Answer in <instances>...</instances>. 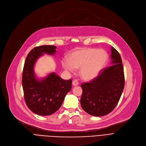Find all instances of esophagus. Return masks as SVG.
Here are the masks:
<instances>
[{
	"label": "esophagus",
	"mask_w": 146,
	"mask_h": 146,
	"mask_svg": "<svg viewBox=\"0 0 146 146\" xmlns=\"http://www.w3.org/2000/svg\"><path fill=\"white\" fill-rule=\"evenodd\" d=\"M72 84L74 86H76L79 85V82L77 80H73Z\"/></svg>",
	"instance_id": "obj_1"
}]
</instances>
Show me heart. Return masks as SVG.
<instances>
[{
  "mask_svg": "<svg viewBox=\"0 0 146 146\" xmlns=\"http://www.w3.org/2000/svg\"><path fill=\"white\" fill-rule=\"evenodd\" d=\"M108 60L107 52L95 48H83L73 52L68 60L63 58L61 64L67 72L80 68V77L85 80L95 79L103 70Z\"/></svg>",
  "mask_w": 146,
  "mask_h": 146,
  "instance_id": "heart-1",
  "label": "heart"
}]
</instances>
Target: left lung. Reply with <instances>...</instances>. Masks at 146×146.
Wrapping results in <instances>:
<instances>
[{
  "instance_id": "1",
  "label": "left lung",
  "mask_w": 146,
  "mask_h": 146,
  "mask_svg": "<svg viewBox=\"0 0 146 146\" xmlns=\"http://www.w3.org/2000/svg\"><path fill=\"white\" fill-rule=\"evenodd\" d=\"M111 66L104 68L90 82L82 83L80 104L91 115L110 113L117 105L124 88V68L119 53L111 47Z\"/></svg>"
}]
</instances>
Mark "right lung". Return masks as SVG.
<instances>
[{
	"label": "right lung",
	"mask_w": 146,
	"mask_h": 146,
	"mask_svg": "<svg viewBox=\"0 0 146 146\" xmlns=\"http://www.w3.org/2000/svg\"><path fill=\"white\" fill-rule=\"evenodd\" d=\"M54 45H41L31 50L23 69L22 88L25 103L34 113L45 116L56 112L61 106L66 94L72 89V79L64 80L55 73L41 79L36 78L34 67L43 54H54Z\"/></svg>",
	"instance_id": "1"
}]
</instances>
